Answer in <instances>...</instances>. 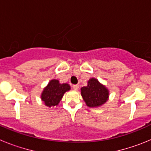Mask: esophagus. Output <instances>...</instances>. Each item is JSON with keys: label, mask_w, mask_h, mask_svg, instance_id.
Instances as JSON below:
<instances>
[{"label": "esophagus", "mask_w": 151, "mask_h": 151, "mask_svg": "<svg viewBox=\"0 0 151 151\" xmlns=\"http://www.w3.org/2000/svg\"><path fill=\"white\" fill-rule=\"evenodd\" d=\"M78 88H79V85H73V88L74 89V90H78Z\"/></svg>", "instance_id": "obj_1"}]
</instances>
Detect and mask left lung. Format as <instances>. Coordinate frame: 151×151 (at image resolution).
Listing matches in <instances>:
<instances>
[{"mask_svg":"<svg viewBox=\"0 0 151 151\" xmlns=\"http://www.w3.org/2000/svg\"><path fill=\"white\" fill-rule=\"evenodd\" d=\"M84 101L89 107H96L104 104L107 101L109 92L96 78H91L86 87L81 88Z\"/></svg>","mask_w":151,"mask_h":151,"instance_id":"1","label":"left lung"}]
</instances>
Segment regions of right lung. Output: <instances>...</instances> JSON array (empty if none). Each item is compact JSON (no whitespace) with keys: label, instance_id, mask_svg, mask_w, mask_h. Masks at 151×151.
Masks as SVG:
<instances>
[{"label":"right lung","instance_id":"1","mask_svg":"<svg viewBox=\"0 0 151 151\" xmlns=\"http://www.w3.org/2000/svg\"><path fill=\"white\" fill-rule=\"evenodd\" d=\"M70 89L68 84H60L59 81L51 80L41 94V100L47 106H57L62 99L64 93Z\"/></svg>","mask_w":151,"mask_h":151}]
</instances>
